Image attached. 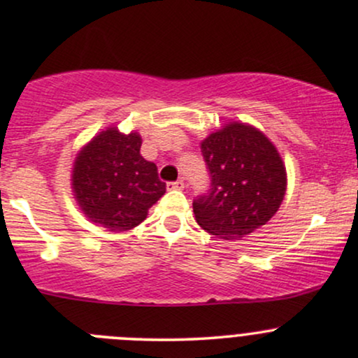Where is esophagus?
I'll return each mask as SVG.
<instances>
[{"label":"esophagus","instance_id":"34e87169","mask_svg":"<svg viewBox=\"0 0 358 358\" xmlns=\"http://www.w3.org/2000/svg\"><path fill=\"white\" fill-rule=\"evenodd\" d=\"M168 190H183L185 188V182L183 180H176V182H170L166 185Z\"/></svg>","mask_w":358,"mask_h":358}]
</instances>
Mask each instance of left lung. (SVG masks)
<instances>
[{
	"mask_svg": "<svg viewBox=\"0 0 358 358\" xmlns=\"http://www.w3.org/2000/svg\"><path fill=\"white\" fill-rule=\"evenodd\" d=\"M210 192L193 200L195 220L224 241H242L273 219L286 195V166L257 127L231 121L200 143Z\"/></svg>",
	"mask_w": 358,
	"mask_h": 358,
	"instance_id": "1",
	"label": "left lung"
}]
</instances>
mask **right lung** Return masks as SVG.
<instances>
[{
  "label": "right lung",
  "instance_id": "right-lung-1",
  "mask_svg": "<svg viewBox=\"0 0 358 358\" xmlns=\"http://www.w3.org/2000/svg\"><path fill=\"white\" fill-rule=\"evenodd\" d=\"M139 148L136 131L124 134L109 126L77 153L71 178L73 199L92 224L110 232L131 231L165 195L158 168L143 158Z\"/></svg>",
  "mask_w": 358,
  "mask_h": 358
}]
</instances>
